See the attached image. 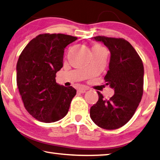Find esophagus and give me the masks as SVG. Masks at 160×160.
Wrapping results in <instances>:
<instances>
[{
    "instance_id": "34e87169",
    "label": "esophagus",
    "mask_w": 160,
    "mask_h": 160,
    "mask_svg": "<svg viewBox=\"0 0 160 160\" xmlns=\"http://www.w3.org/2000/svg\"><path fill=\"white\" fill-rule=\"evenodd\" d=\"M88 88H87L86 87H82L81 88L78 89V92L80 93H84L85 92L88 90Z\"/></svg>"
}]
</instances>
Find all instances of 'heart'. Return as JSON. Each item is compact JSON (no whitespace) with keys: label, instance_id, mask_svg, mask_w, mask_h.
I'll list each match as a JSON object with an SVG mask.
<instances>
[{"label":"heart","instance_id":"heart-1","mask_svg":"<svg viewBox=\"0 0 160 160\" xmlns=\"http://www.w3.org/2000/svg\"><path fill=\"white\" fill-rule=\"evenodd\" d=\"M91 51L92 54H94V53H98V52H105V49L101 45L98 43L93 44L91 47Z\"/></svg>","mask_w":160,"mask_h":160}]
</instances>
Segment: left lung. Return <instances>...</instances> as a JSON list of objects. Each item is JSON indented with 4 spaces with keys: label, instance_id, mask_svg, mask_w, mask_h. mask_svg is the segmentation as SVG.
Returning <instances> with one entry per match:
<instances>
[{
    "label": "left lung",
    "instance_id": "obj_1",
    "mask_svg": "<svg viewBox=\"0 0 160 160\" xmlns=\"http://www.w3.org/2000/svg\"><path fill=\"white\" fill-rule=\"evenodd\" d=\"M102 42L110 52L106 84L114 88L109 100L98 91V100L91 108L90 117L99 127L117 129L131 119L143 93L144 67L142 60L129 42L121 38L98 36L93 38Z\"/></svg>",
    "mask_w": 160,
    "mask_h": 160
}]
</instances>
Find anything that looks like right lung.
Listing matches in <instances>:
<instances>
[{"mask_svg":"<svg viewBox=\"0 0 160 160\" xmlns=\"http://www.w3.org/2000/svg\"><path fill=\"white\" fill-rule=\"evenodd\" d=\"M77 37L62 33H43L33 38L17 63V84L24 108L38 121H59L68 112L77 93L72 86L56 83L63 66L64 48Z\"/></svg>","mask_w":160,"mask_h":160,"instance_id":"1","label":"right lung"}]
</instances>
